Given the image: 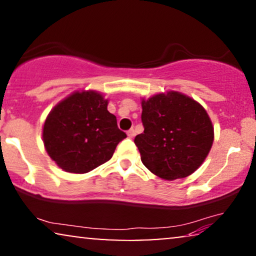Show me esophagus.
I'll use <instances>...</instances> for the list:
<instances>
[{
    "label": "esophagus",
    "mask_w": 256,
    "mask_h": 256,
    "mask_svg": "<svg viewBox=\"0 0 256 256\" xmlns=\"http://www.w3.org/2000/svg\"><path fill=\"white\" fill-rule=\"evenodd\" d=\"M127 135H128V138H134V136L136 135V132H135L134 129H130V130H128Z\"/></svg>",
    "instance_id": "esophagus-1"
}]
</instances>
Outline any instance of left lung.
<instances>
[{"instance_id": "obj_1", "label": "left lung", "mask_w": 256, "mask_h": 256, "mask_svg": "<svg viewBox=\"0 0 256 256\" xmlns=\"http://www.w3.org/2000/svg\"><path fill=\"white\" fill-rule=\"evenodd\" d=\"M144 132L136 136L144 166L162 180L194 174L204 163L214 140V129L200 104L176 90L142 99Z\"/></svg>"}]
</instances>
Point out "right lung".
I'll return each mask as SVG.
<instances>
[{
    "label": "right lung",
    "instance_id": "add662e5",
    "mask_svg": "<svg viewBox=\"0 0 256 256\" xmlns=\"http://www.w3.org/2000/svg\"><path fill=\"white\" fill-rule=\"evenodd\" d=\"M108 99L96 90H76L56 104L45 118L43 142L52 160L66 172L86 174L110 160L127 138Z\"/></svg>",
    "mask_w": 256,
    "mask_h": 256
}]
</instances>
